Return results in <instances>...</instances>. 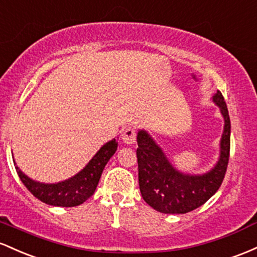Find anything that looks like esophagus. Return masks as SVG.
Instances as JSON below:
<instances>
[{
  "label": "esophagus",
  "instance_id": "obj_1",
  "mask_svg": "<svg viewBox=\"0 0 257 257\" xmlns=\"http://www.w3.org/2000/svg\"><path fill=\"white\" fill-rule=\"evenodd\" d=\"M121 138H122L123 143L134 144L136 142V130L134 127H127L126 130H123Z\"/></svg>",
  "mask_w": 257,
  "mask_h": 257
}]
</instances>
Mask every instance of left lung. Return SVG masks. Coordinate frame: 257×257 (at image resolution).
<instances>
[{
  "label": "left lung",
  "mask_w": 257,
  "mask_h": 257,
  "mask_svg": "<svg viewBox=\"0 0 257 257\" xmlns=\"http://www.w3.org/2000/svg\"><path fill=\"white\" fill-rule=\"evenodd\" d=\"M224 120L220 157L211 170L200 175L181 172L146 130L137 134L138 183L147 204L163 214H187L205 204L220 188L229 159L230 120L220 91L212 96Z\"/></svg>",
  "instance_id": "obj_1"
}]
</instances>
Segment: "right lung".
I'll list each match as a JSON object with an SVG mask.
<instances>
[{"label":"right lung","instance_id":"add662e5","mask_svg":"<svg viewBox=\"0 0 257 257\" xmlns=\"http://www.w3.org/2000/svg\"><path fill=\"white\" fill-rule=\"evenodd\" d=\"M117 149V141L111 140L100 147L94 157L88 161L81 171L68 180L57 183H43L33 180L17 166L19 178L33 195L52 206L73 207L81 205L96 191L103 170Z\"/></svg>","mask_w":257,"mask_h":257}]
</instances>
